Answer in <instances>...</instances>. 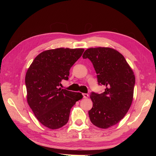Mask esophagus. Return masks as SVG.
Masks as SVG:
<instances>
[{"mask_svg":"<svg viewBox=\"0 0 156 156\" xmlns=\"http://www.w3.org/2000/svg\"><path fill=\"white\" fill-rule=\"evenodd\" d=\"M83 96L84 98H87L88 97V94H83Z\"/></svg>","mask_w":156,"mask_h":156,"instance_id":"34e87169","label":"esophagus"}]
</instances>
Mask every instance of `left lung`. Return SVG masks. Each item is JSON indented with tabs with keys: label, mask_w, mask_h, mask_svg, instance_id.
<instances>
[{
	"label": "left lung",
	"mask_w": 156,
	"mask_h": 156,
	"mask_svg": "<svg viewBox=\"0 0 156 156\" xmlns=\"http://www.w3.org/2000/svg\"><path fill=\"white\" fill-rule=\"evenodd\" d=\"M83 58L91 61L98 84L105 87L101 94H90V120L94 126L107 129L119 123L129 109L135 83L133 72L124 56L110 48H89Z\"/></svg>",
	"instance_id": "obj_1"
}]
</instances>
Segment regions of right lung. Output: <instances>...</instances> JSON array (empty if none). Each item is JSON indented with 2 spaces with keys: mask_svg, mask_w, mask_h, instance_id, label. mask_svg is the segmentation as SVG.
<instances>
[{
  "mask_svg": "<svg viewBox=\"0 0 156 156\" xmlns=\"http://www.w3.org/2000/svg\"><path fill=\"white\" fill-rule=\"evenodd\" d=\"M84 49L58 48L39 54L25 76L27 102L36 119L51 129L67 124L70 110L83 98L81 93L61 89L62 80H68L69 69L81 57Z\"/></svg>",
  "mask_w": 156,
  "mask_h": 156,
  "instance_id": "1",
  "label": "right lung"
}]
</instances>
